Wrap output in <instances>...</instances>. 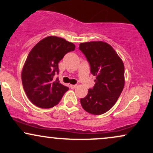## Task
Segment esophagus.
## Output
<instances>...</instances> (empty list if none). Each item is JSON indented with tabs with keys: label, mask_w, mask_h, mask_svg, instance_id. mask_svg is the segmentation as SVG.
<instances>
[{
	"label": "esophagus",
	"mask_w": 153,
	"mask_h": 153,
	"mask_svg": "<svg viewBox=\"0 0 153 153\" xmlns=\"http://www.w3.org/2000/svg\"><path fill=\"white\" fill-rule=\"evenodd\" d=\"M77 87V85H70V88H75Z\"/></svg>",
	"instance_id": "34e87169"
}]
</instances>
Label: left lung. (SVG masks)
<instances>
[{"label": "left lung", "mask_w": 153, "mask_h": 153, "mask_svg": "<svg viewBox=\"0 0 153 153\" xmlns=\"http://www.w3.org/2000/svg\"><path fill=\"white\" fill-rule=\"evenodd\" d=\"M96 83L80 99L83 109L94 115L106 113L115 104L124 86V66L113 47L101 41L80 43Z\"/></svg>", "instance_id": "obj_1"}]
</instances>
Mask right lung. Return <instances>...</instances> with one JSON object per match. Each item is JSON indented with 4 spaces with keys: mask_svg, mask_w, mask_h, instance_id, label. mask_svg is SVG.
<instances>
[{
    "mask_svg": "<svg viewBox=\"0 0 153 153\" xmlns=\"http://www.w3.org/2000/svg\"><path fill=\"white\" fill-rule=\"evenodd\" d=\"M75 48L74 44L65 39L50 36L39 42L30 51L23 68L22 80L26 96L35 106L52 108L68 91L58 78H53L59 73V61Z\"/></svg>",
    "mask_w": 153,
    "mask_h": 153,
    "instance_id": "obj_1",
    "label": "right lung"
}]
</instances>
